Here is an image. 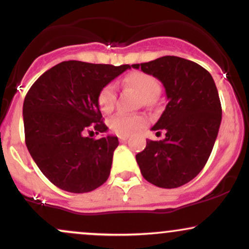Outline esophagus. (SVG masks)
Instances as JSON below:
<instances>
[{
    "instance_id": "34e87169",
    "label": "esophagus",
    "mask_w": 249,
    "mask_h": 249,
    "mask_svg": "<svg viewBox=\"0 0 249 249\" xmlns=\"http://www.w3.org/2000/svg\"><path fill=\"white\" fill-rule=\"evenodd\" d=\"M127 141V137L126 136H119V142H124Z\"/></svg>"
}]
</instances>
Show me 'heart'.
I'll use <instances>...</instances> for the list:
<instances>
[{
    "label": "heart",
    "instance_id": "heart-1",
    "mask_svg": "<svg viewBox=\"0 0 249 249\" xmlns=\"http://www.w3.org/2000/svg\"><path fill=\"white\" fill-rule=\"evenodd\" d=\"M123 84L126 88L132 89L142 97L141 103L145 107H151L156 103V97L160 92V84L158 79L152 75L134 71L128 73L123 79ZM117 99V89L115 84L108 83L104 85L99 91L97 101L102 112L110 113L115 108ZM146 117L141 113L136 115H126V113H117L108 119V127L112 132L118 136H132L138 133L146 125Z\"/></svg>",
    "mask_w": 249,
    "mask_h": 249
}]
</instances>
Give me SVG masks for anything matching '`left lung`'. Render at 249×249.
I'll return each instance as SVG.
<instances>
[{
	"label": "left lung",
	"instance_id": "left-lung-1",
	"mask_svg": "<svg viewBox=\"0 0 249 249\" xmlns=\"http://www.w3.org/2000/svg\"><path fill=\"white\" fill-rule=\"evenodd\" d=\"M132 68L158 78L168 101L152 127L164 130L165 139H146V147L136 156L141 172L158 187L182 186L206 165L218 136L222 110L215 83L201 65L177 56Z\"/></svg>",
	"mask_w": 249,
	"mask_h": 249
}]
</instances>
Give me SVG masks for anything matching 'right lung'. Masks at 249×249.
Listing matches in <instances>:
<instances>
[{
  "label": "right lung",
  "instance_id": "add662e5",
  "mask_svg": "<svg viewBox=\"0 0 249 249\" xmlns=\"http://www.w3.org/2000/svg\"><path fill=\"white\" fill-rule=\"evenodd\" d=\"M130 69L128 64L65 61L31 85L23 103L25 144L42 173L61 190L87 193L110 176L118 138L103 133L101 89Z\"/></svg>",
  "mask_w": 249,
  "mask_h": 249
}]
</instances>
